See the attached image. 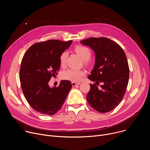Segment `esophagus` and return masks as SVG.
<instances>
[{"mask_svg":"<svg viewBox=\"0 0 150 150\" xmlns=\"http://www.w3.org/2000/svg\"><path fill=\"white\" fill-rule=\"evenodd\" d=\"M79 83H77L74 82H72V85L73 87L76 86V85H79Z\"/></svg>","mask_w":150,"mask_h":150,"instance_id":"1","label":"esophagus"}]
</instances>
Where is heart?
Masks as SVG:
<instances>
[{
    "label": "heart",
    "mask_w": 150,
    "mask_h": 150,
    "mask_svg": "<svg viewBox=\"0 0 150 150\" xmlns=\"http://www.w3.org/2000/svg\"><path fill=\"white\" fill-rule=\"evenodd\" d=\"M75 51L80 55L84 61L88 60L91 57V52L90 49L85 46H78L76 47ZM68 56V52L65 51L63 52L60 56V62L61 65H65ZM85 72L82 70L74 69H68L62 73V78L74 82H78L82 80L85 76Z\"/></svg>",
    "instance_id": "obj_1"
}]
</instances>
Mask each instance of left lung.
<instances>
[{
	"label": "left lung",
	"instance_id": "left-lung-1",
	"mask_svg": "<svg viewBox=\"0 0 150 150\" xmlns=\"http://www.w3.org/2000/svg\"><path fill=\"white\" fill-rule=\"evenodd\" d=\"M95 53L94 69L88 77L97 85L90 84L87 96L90 105L100 113L114 109L125 93L129 76V69L126 54L116 42L105 37H91L81 41Z\"/></svg>",
	"mask_w": 150,
	"mask_h": 150
}]
</instances>
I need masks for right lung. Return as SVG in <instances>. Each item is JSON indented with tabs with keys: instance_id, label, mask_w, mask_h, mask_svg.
Listing matches in <instances>:
<instances>
[{
	"instance_id": "add662e5",
	"label": "right lung",
	"mask_w": 150,
	"mask_h": 150,
	"mask_svg": "<svg viewBox=\"0 0 150 150\" xmlns=\"http://www.w3.org/2000/svg\"><path fill=\"white\" fill-rule=\"evenodd\" d=\"M72 41L50 40L34 44L26 52L21 64L19 79L24 96L35 111L53 115L60 110L72 88L71 82L62 80L59 87L49 82L60 67V56Z\"/></svg>"
}]
</instances>
